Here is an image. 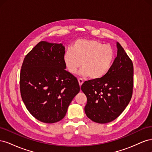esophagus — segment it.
Returning a JSON list of instances; mask_svg holds the SVG:
<instances>
[{
	"instance_id": "1",
	"label": "esophagus",
	"mask_w": 152,
	"mask_h": 152,
	"mask_svg": "<svg viewBox=\"0 0 152 152\" xmlns=\"http://www.w3.org/2000/svg\"><path fill=\"white\" fill-rule=\"evenodd\" d=\"M78 80H79V83L80 86H82V84H83V82H84L83 79H81V78H79V79H78Z\"/></svg>"
}]
</instances>
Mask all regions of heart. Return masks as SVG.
<instances>
[{"label":"heart","instance_id":"obj_1","mask_svg":"<svg viewBox=\"0 0 152 152\" xmlns=\"http://www.w3.org/2000/svg\"><path fill=\"white\" fill-rule=\"evenodd\" d=\"M115 59L112 46L96 40H78L63 55L68 72L75 74L82 66L80 74L92 79L103 77L111 69Z\"/></svg>","mask_w":152,"mask_h":152}]
</instances>
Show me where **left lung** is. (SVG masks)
Returning <instances> with one entry per match:
<instances>
[{
    "mask_svg": "<svg viewBox=\"0 0 152 152\" xmlns=\"http://www.w3.org/2000/svg\"><path fill=\"white\" fill-rule=\"evenodd\" d=\"M117 48V56L107 74L99 79L85 81L81 86L87 99L86 115L97 123H108L117 118L132 98L133 64L119 43Z\"/></svg>",
    "mask_w": 152,
    "mask_h": 152,
    "instance_id": "obj_1",
    "label": "left lung"
}]
</instances>
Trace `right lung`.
<instances>
[{"label": "right lung", "instance_id": "right-lung-1", "mask_svg": "<svg viewBox=\"0 0 152 152\" xmlns=\"http://www.w3.org/2000/svg\"><path fill=\"white\" fill-rule=\"evenodd\" d=\"M61 44L39 42L27 54L20 77V93L27 110L38 121L52 124L65 116L80 91L77 78L66 71Z\"/></svg>", "mask_w": 152, "mask_h": 152}]
</instances>
